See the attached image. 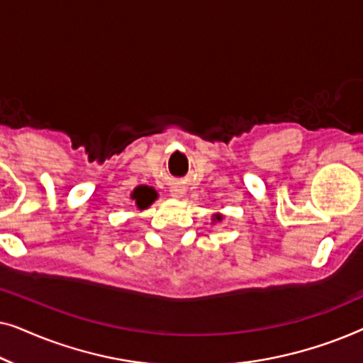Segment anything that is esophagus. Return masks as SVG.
<instances>
[{
    "label": "esophagus",
    "mask_w": 363,
    "mask_h": 363,
    "mask_svg": "<svg viewBox=\"0 0 363 363\" xmlns=\"http://www.w3.org/2000/svg\"><path fill=\"white\" fill-rule=\"evenodd\" d=\"M183 195H185V188H183L182 185H173L172 188H170V196L172 198H182Z\"/></svg>",
    "instance_id": "esophagus-1"
}]
</instances>
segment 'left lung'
Instances as JSON below:
<instances>
[{"instance_id": "1", "label": "left lung", "mask_w": 363, "mask_h": 363, "mask_svg": "<svg viewBox=\"0 0 363 363\" xmlns=\"http://www.w3.org/2000/svg\"><path fill=\"white\" fill-rule=\"evenodd\" d=\"M221 220H223V215H220V213H216V215H213V218H211V221H213V223L221 221Z\"/></svg>"}]
</instances>
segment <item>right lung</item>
Returning <instances> with one entry per match:
<instances>
[{
	"mask_svg": "<svg viewBox=\"0 0 363 363\" xmlns=\"http://www.w3.org/2000/svg\"><path fill=\"white\" fill-rule=\"evenodd\" d=\"M130 198L135 203V206L138 210H147L148 206L152 205L153 201L158 198V193L153 190L152 186H147V185H140L137 188H133V191L130 193Z\"/></svg>",
	"mask_w": 363,
	"mask_h": 363,
	"instance_id": "add662e5",
	"label": "right lung"
}]
</instances>
